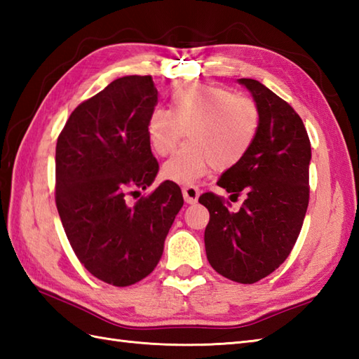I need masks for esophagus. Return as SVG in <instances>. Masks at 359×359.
<instances>
[{
  "label": "esophagus",
  "instance_id": "1",
  "mask_svg": "<svg viewBox=\"0 0 359 359\" xmlns=\"http://www.w3.org/2000/svg\"><path fill=\"white\" fill-rule=\"evenodd\" d=\"M182 193H184V199H185L187 203H196L197 199H199V196H201L199 188L193 187V185H188V187L182 188Z\"/></svg>",
  "mask_w": 359,
  "mask_h": 359
}]
</instances>
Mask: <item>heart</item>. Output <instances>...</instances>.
<instances>
[{
    "label": "heart",
    "instance_id": "heart-1",
    "mask_svg": "<svg viewBox=\"0 0 359 359\" xmlns=\"http://www.w3.org/2000/svg\"><path fill=\"white\" fill-rule=\"evenodd\" d=\"M261 129V111L248 95L233 90L187 83L171 95L170 109L156 108L149 114L147 135L156 156L165 157L184 144L162 168V175L179 185H193L212 166L231 170L253 148Z\"/></svg>",
    "mask_w": 359,
    "mask_h": 359
}]
</instances>
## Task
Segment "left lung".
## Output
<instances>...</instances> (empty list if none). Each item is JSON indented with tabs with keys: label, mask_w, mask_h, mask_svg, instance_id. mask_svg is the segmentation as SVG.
Wrapping results in <instances>:
<instances>
[{
	"label": "left lung",
	"mask_w": 359,
	"mask_h": 359,
	"mask_svg": "<svg viewBox=\"0 0 359 359\" xmlns=\"http://www.w3.org/2000/svg\"><path fill=\"white\" fill-rule=\"evenodd\" d=\"M261 111L253 148L217 185L233 197L247 194L239 211L215 193L199 202L210 211L205 251L219 274L241 284L269 276L288 257L309 207L311 147L301 117L262 83L241 79Z\"/></svg>",
	"instance_id": "obj_1"
}]
</instances>
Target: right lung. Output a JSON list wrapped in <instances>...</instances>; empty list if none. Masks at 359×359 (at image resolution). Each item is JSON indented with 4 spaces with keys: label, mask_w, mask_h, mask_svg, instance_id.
<instances>
[{
    "label": "right lung",
    "mask_w": 359,
    "mask_h": 359,
    "mask_svg": "<svg viewBox=\"0 0 359 359\" xmlns=\"http://www.w3.org/2000/svg\"><path fill=\"white\" fill-rule=\"evenodd\" d=\"M156 104L151 75L117 79L72 111L57 140L55 203L67 241L93 276L116 287L156 269L184 205L171 180L131 201L158 172L147 135Z\"/></svg>",
    "instance_id": "obj_1"
}]
</instances>
